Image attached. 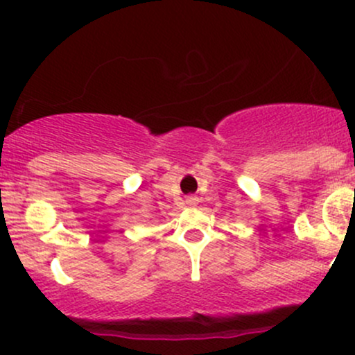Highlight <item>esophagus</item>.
Wrapping results in <instances>:
<instances>
[{
    "label": "esophagus",
    "instance_id": "1",
    "mask_svg": "<svg viewBox=\"0 0 355 355\" xmlns=\"http://www.w3.org/2000/svg\"><path fill=\"white\" fill-rule=\"evenodd\" d=\"M187 203H189V205L190 207H195V205H197V198H193V197H189V198H187Z\"/></svg>",
    "mask_w": 355,
    "mask_h": 355
}]
</instances>
